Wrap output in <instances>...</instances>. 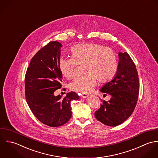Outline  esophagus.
<instances>
[{
    "mask_svg": "<svg viewBox=\"0 0 158 158\" xmlns=\"http://www.w3.org/2000/svg\"><path fill=\"white\" fill-rule=\"evenodd\" d=\"M81 97H82L84 98H87L88 96V95L85 94H81Z\"/></svg>",
    "mask_w": 158,
    "mask_h": 158,
    "instance_id": "1",
    "label": "esophagus"
}]
</instances>
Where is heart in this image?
I'll use <instances>...</instances> for the list:
<instances>
[{
    "label": "heart",
    "instance_id": "1",
    "mask_svg": "<svg viewBox=\"0 0 158 158\" xmlns=\"http://www.w3.org/2000/svg\"><path fill=\"white\" fill-rule=\"evenodd\" d=\"M71 57L60 58L58 66L61 74L67 79L75 75L77 64L84 66V76L76 78L69 85L74 92L87 94L92 91L97 81L100 83L111 81L118 71V59L114 51L96 43L77 44L70 49Z\"/></svg>",
    "mask_w": 158,
    "mask_h": 158
}]
</instances>
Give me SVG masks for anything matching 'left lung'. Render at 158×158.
Segmentation results:
<instances>
[{
    "label": "left lung",
    "mask_w": 158,
    "mask_h": 158,
    "mask_svg": "<svg viewBox=\"0 0 158 158\" xmlns=\"http://www.w3.org/2000/svg\"><path fill=\"white\" fill-rule=\"evenodd\" d=\"M119 62L115 77L100 91L111 96L109 101L101 99L100 108L95 112L96 118L109 126L123 123L132 114L139 94V81L135 64L129 54H118Z\"/></svg>",
    "instance_id": "1"
}]
</instances>
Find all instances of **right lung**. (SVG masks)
<instances>
[{
  "mask_svg": "<svg viewBox=\"0 0 158 158\" xmlns=\"http://www.w3.org/2000/svg\"><path fill=\"white\" fill-rule=\"evenodd\" d=\"M62 45L51 41L32 57L25 76L26 101L36 118L43 124L58 127L67 123L71 117V102L79 96L74 92L54 96L62 87V75L58 63Z\"/></svg>",
  "mask_w": 158,
  "mask_h": 158,
  "instance_id": "right-lung-1",
  "label": "right lung"
}]
</instances>
